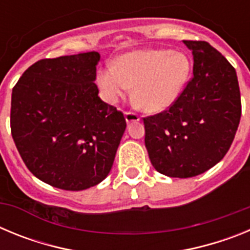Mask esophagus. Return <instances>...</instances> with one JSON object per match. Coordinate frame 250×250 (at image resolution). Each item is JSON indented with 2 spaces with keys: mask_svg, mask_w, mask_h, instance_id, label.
<instances>
[{
  "mask_svg": "<svg viewBox=\"0 0 250 250\" xmlns=\"http://www.w3.org/2000/svg\"><path fill=\"white\" fill-rule=\"evenodd\" d=\"M125 119H126V123L127 124L138 123V121H140V118H139V115L135 114V112H131V111H126V112H125Z\"/></svg>",
  "mask_w": 250,
  "mask_h": 250,
  "instance_id": "obj_1",
  "label": "esophagus"
}]
</instances>
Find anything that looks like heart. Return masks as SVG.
<instances>
[{
  "instance_id": "b5f03b06",
  "label": "heart",
  "mask_w": 250,
  "mask_h": 250,
  "mask_svg": "<svg viewBox=\"0 0 250 250\" xmlns=\"http://www.w3.org/2000/svg\"><path fill=\"white\" fill-rule=\"evenodd\" d=\"M190 60L167 48L132 51L99 71L98 83L107 103L131 91L145 111L161 112L178 99L190 76Z\"/></svg>"
}]
</instances>
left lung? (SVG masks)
<instances>
[{
  "instance_id": "left-lung-1",
  "label": "left lung",
  "mask_w": 250,
  "mask_h": 250,
  "mask_svg": "<svg viewBox=\"0 0 250 250\" xmlns=\"http://www.w3.org/2000/svg\"><path fill=\"white\" fill-rule=\"evenodd\" d=\"M193 77L169 110L144 118L150 161L170 178L205 173L225 156L242 115L235 68L205 41H184Z\"/></svg>"
}]
</instances>
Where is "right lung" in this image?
Masks as SVG:
<instances>
[{
  "instance_id": "obj_1",
  "label": "right lung",
  "mask_w": 250,
  "mask_h": 250,
  "mask_svg": "<svg viewBox=\"0 0 250 250\" xmlns=\"http://www.w3.org/2000/svg\"><path fill=\"white\" fill-rule=\"evenodd\" d=\"M95 51L40 60L12 90L11 132L27 169L48 185L83 190L111 170L126 127L98 96Z\"/></svg>"
}]
</instances>
